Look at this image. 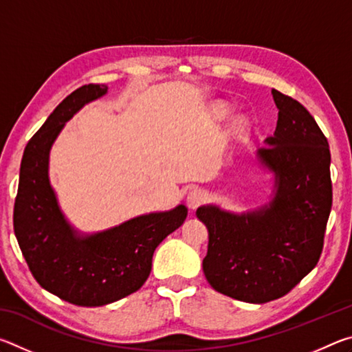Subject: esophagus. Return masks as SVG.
<instances>
[{"label":"esophagus","instance_id":"34e87169","mask_svg":"<svg viewBox=\"0 0 352 352\" xmlns=\"http://www.w3.org/2000/svg\"><path fill=\"white\" fill-rule=\"evenodd\" d=\"M206 201V194L201 189H192L189 190L188 197H186V204L189 206V210H197L200 205H204Z\"/></svg>","mask_w":352,"mask_h":352}]
</instances>
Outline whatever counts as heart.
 Listing matches in <instances>:
<instances>
[{
  "instance_id": "1",
  "label": "heart",
  "mask_w": 352,
  "mask_h": 352,
  "mask_svg": "<svg viewBox=\"0 0 352 352\" xmlns=\"http://www.w3.org/2000/svg\"><path fill=\"white\" fill-rule=\"evenodd\" d=\"M212 115L216 118H223L226 115V107L223 104H217L212 107Z\"/></svg>"
}]
</instances>
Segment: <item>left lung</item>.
Returning a JSON list of instances; mask_svg holds the SVG:
<instances>
[{
  "mask_svg": "<svg viewBox=\"0 0 352 352\" xmlns=\"http://www.w3.org/2000/svg\"><path fill=\"white\" fill-rule=\"evenodd\" d=\"M278 107L275 135L259 162L275 174V197L247 214L200 206L210 243L204 273L214 290L262 305L278 300L311 272L323 252L332 206L331 152L311 113L272 90Z\"/></svg>",
  "mask_w": 352,
  "mask_h": 352,
  "instance_id": "1",
  "label": "left lung"
}]
</instances>
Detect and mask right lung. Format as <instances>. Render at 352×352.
<instances>
[{
  "mask_svg": "<svg viewBox=\"0 0 352 352\" xmlns=\"http://www.w3.org/2000/svg\"><path fill=\"white\" fill-rule=\"evenodd\" d=\"M105 93L107 87L96 83L77 88L29 140L14 206V231L35 281L85 307L110 305L141 289L151 275L155 248L188 216V208L180 205L85 237L65 220L47 178L51 146L77 110Z\"/></svg>",
  "mask_w": 352,
  "mask_h": 352,
  "instance_id": "right-lung-1",
  "label": "right lung"
}]
</instances>
